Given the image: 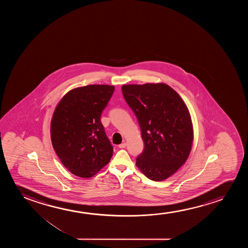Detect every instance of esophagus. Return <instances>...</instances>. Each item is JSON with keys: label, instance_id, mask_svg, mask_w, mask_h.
<instances>
[{"label": "esophagus", "instance_id": "34e87169", "mask_svg": "<svg viewBox=\"0 0 248 248\" xmlns=\"http://www.w3.org/2000/svg\"><path fill=\"white\" fill-rule=\"evenodd\" d=\"M125 146H126V143L124 142V143H122V144H120V145H119V148H125Z\"/></svg>", "mask_w": 248, "mask_h": 248}]
</instances>
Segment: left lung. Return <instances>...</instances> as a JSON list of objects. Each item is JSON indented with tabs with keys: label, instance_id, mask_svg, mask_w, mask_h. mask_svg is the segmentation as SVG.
Segmentation results:
<instances>
[{
	"label": "left lung",
	"instance_id": "1",
	"mask_svg": "<svg viewBox=\"0 0 248 248\" xmlns=\"http://www.w3.org/2000/svg\"><path fill=\"white\" fill-rule=\"evenodd\" d=\"M122 92L138 120L145 146L136 166L150 180H166L191 150L193 129L186 105L166 84L124 85Z\"/></svg>",
	"mask_w": 248,
	"mask_h": 248
}]
</instances>
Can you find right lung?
<instances>
[{"instance_id": "add662e5", "label": "right lung", "mask_w": 248, "mask_h": 248, "mask_svg": "<svg viewBox=\"0 0 248 248\" xmlns=\"http://www.w3.org/2000/svg\"><path fill=\"white\" fill-rule=\"evenodd\" d=\"M113 92L111 85L78 87L68 92L55 109L51 143L62 164L75 175L93 176L112 157L113 147L101 116Z\"/></svg>"}]
</instances>
